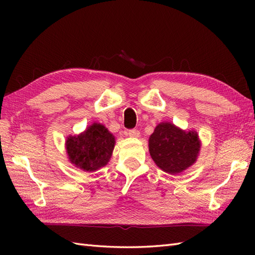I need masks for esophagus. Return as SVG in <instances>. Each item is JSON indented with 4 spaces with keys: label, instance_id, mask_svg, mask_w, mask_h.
I'll use <instances>...</instances> for the list:
<instances>
[{
    "label": "esophagus",
    "instance_id": "esophagus-1",
    "mask_svg": "<svg viewBox=\"0 0 255 255\" xmlns=\"http://www.w3.org/2000/svg\"><path fill=\"white\" fill-rule=\"evenodd\" d=\"M128 134H129V137H131V138H138L140 132H139V130H137V129H130V130L128 131Z\"/></svg>",
    "mask_w": 255,
    "mask_h": 255
}]
</instances>
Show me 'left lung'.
<instances>
[{
    "label": "left lung",
    "mask_w": 255,
    "mask_h": 255,
    "mask_svg": "<svg viewBox=\"0 0 255 255\" xmlns=\"http://www.w3.org/2000/svg\"><path fill=\"white\" fill-rule=\"evenodd\" d=\"M200 141L196 131L182 130L171 123H161L149 138V152L162 171L178 174L197 160Z\"/></svg>",
    "instance_id": "obj_1"
}]
</instances>
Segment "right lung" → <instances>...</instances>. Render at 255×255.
Returning a JSON list of instances; mask_svg holds the SVG:
<instances>
[{
    "mask_svg": "<svg viewBox=\"0 0 255 255\" xmlns=\"http://www.w3.org/2000/svg\"><path fill=\"white\" fill-rule=\"evenodd\" d=\"M115 137L105 126L94 123L78 136H69L66 148L69 161L85 172H93L110 161Z\"/></svg>",
    "mask_w": 255,
    "mask_h": 255,
    "instance_id": "add662e5",
    "label": "right lung"
}]
</instances>
